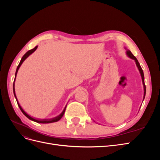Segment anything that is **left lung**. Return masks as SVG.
Masks as SVG:
<instances>
[{
    "label": "left lung",
    "mask_w": 160,
    "mask_h": 160,
    "mask_svg": "<svg viewBox=\"0 0 160 160\" xmlns=\"http://www.w3.org/2000/svg\"><path fill=\"white\" fill-rule=\"evenodd\" d=\"M127 54H128V55L130 58H132V59H134V60H135V62H136L137 67H138V69H139V72H140V73H141L142 79L143 84V88H144V96H143V99H144V98H145V96H146V85H145V82H144V75H143V70H142V69L141 66H140V65H139V62H138V59H136V57H135L132 54V52H131V51H129V50H128V51H127Z\"/></svg>",
    "instance_id": "1"
}]
</instances>
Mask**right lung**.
<instances>
[{"mask_svg": "<svg viewBox=\"0 0 160 160\" xmlns=\"http://www.w3.org/2000/svg\"><path fill=\"white\" fill-rule=\"evenodd\" d=\"M37 49V46H36L35 48H34V49H31V50H29L28 51H27L25 55H23V57H22V59H21V61H20V62H19V64H18V67H17V70H16V72H15V77H16V76H17V72H18V69H19V67H20V66L22 65V62L25 61L27 58L31 54H32V53L35 51L36 49ZM13 92H14V97H15V98H16V99H17V104H18V107H19V108H20V109L21 110V111L22 112V113L25 115L27 118H28V119H31V120H32V121H33V122H37V123H53V122H58V121H59V119H61V118L62 117V116H63V115H64V113H65V109H66V108L64 109V110H63V111H62V113L60 115H59L58 116V117H57V118H53V119H43V120H37V119H34V118H31V116H29L28 115V114H27L25 112V111H24L22 109V108L21 107V105H19V103H18V101H17V97H16V95H15V91H14V83H13Z\"/></svg>", "mask_w": 160, "mask_h": 160, "instance_id": "right-lung-1", "label": "right lung"}]
</instances>
